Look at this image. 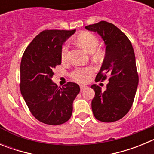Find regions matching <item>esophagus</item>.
<instances>
[{"mask_svg": "<svg viewBox=\"0 0 154 154\" xmlns=\"http://www.w3.org/2000/svg\"><path fill=\"white\" fill-rule=\"evenodd\" d=\"M85 89H86V86H85V85H80V89H81V91H83Z\"/></svg>", "mask_w": 154, "mask_h": 154, "instance_id": "esophagus-1", "label": "esophagus"}]
</instances>
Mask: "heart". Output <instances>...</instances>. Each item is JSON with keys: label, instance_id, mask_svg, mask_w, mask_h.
<instances>
[{"label": "heart", "instance_id": "obj_1", "mask_svg": "<svg viewBox=\"0 0 154 154\" xmlns=\"http://www.w3.org/2000/svg\"><path fill=\"white\" fill-rule=\"evenodd\" d=\"M76 42L84 50L89 53H93L94 58L99 59L103 56V52L100 50H96L99 45V41L97 37L92 33L84 31L76 37ZM69 43L65 42L61 48V58L63 62L67 60L69 53ZM94 69L91 67L78 68L71 73V77L75 82L80 84H85L88 82L89 78L93 75Z\"/></svg>", "mask_w": 154, "mask_h": 154}]
</instances>
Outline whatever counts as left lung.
I'll return each mask as SVG.
<instances>
[{"instance_id": "obj_1", "label": "left lung", "mask_w": 154, "mask_h": 154, "mask_svg": "<svg viewBox=\"0 0 154 154\" xmlns=\"http://www.w3.org/2000/svg\"><path fill=\"white\" fill-rule=\"evenodd\" d=\"M97 32L106 45V56L96 82L108 79L106 89L93 84L95 97L92 109L96 119L112 123L122 118L131 109L139 82L136 58L131 42L114 24L107 21L85 26Z\"/></svg>"}]
</instances>
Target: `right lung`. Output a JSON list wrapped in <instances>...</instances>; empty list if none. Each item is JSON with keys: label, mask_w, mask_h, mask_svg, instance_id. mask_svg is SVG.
<instances>
[{"label": "right lung", "mask_w": 154, "mask_h": 154, "mask_svg": "<svg viewBox=\"0 0 154 154\" xmlns=\"http://www.w3.org/2000/svg\"><path fill=\"white\" fill-rule=\"evenodd\" d=\"M75 29L45 30L28 45L21 62L20 89L31 114L48 125L67 122L72 103L80 92L78 84L69 82L58 87L51 80L54 69L61 65V48Z\"/></svg>", "instance_id": "add662e5"}]
</instances>
